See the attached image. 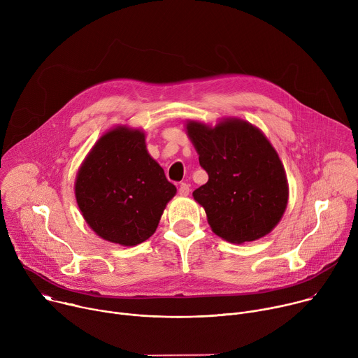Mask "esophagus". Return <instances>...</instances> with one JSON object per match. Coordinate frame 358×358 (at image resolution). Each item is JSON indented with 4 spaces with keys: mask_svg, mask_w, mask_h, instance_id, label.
Returning a JSON list of instances; mask_svg holds the SVG:
<instances>
[{
    "mask_svg": "<svg viewBox=\"0 0 358 358\" xmlns=\"http://www.w3.org/2000/svg\"><path fill=\"white\" fill-rule=\"evenodd\" d=\"M178 194L182 195V196L188 195V194H189V185L185 184V182H182V184L180 185V188H178Z\"/></svg>",
    "mask_w": 358,
    "mask_h": 358,
    "instance_id": "esophagus-1",
    "label": "esophagus"
}]
</instances>
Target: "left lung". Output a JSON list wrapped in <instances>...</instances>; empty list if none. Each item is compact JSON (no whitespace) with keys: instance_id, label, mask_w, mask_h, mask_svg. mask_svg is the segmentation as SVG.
I'll return each instance as SVG.
<instances>
[{"instance_id":"left-lung-1","label":"left lung","mask_w":358,"mask_h":358,"mask_svg":"<svg viewBox=\"0 0 358 358\" xmlns=\"http://www.w3.org/2000/svg\"><path fill=\"white\" fill-rule=\"evenodd\" d=\"M187 134L207 184L192 192L214 234L232 243L257 241L282 220L289 187L283 164L265 134L241 119L215 127L189 120Z\"/></svg>"}]
</instances>
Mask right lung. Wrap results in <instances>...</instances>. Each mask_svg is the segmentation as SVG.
I'll return each mask as SVG.
<instances>
[{
	"label": "right lung",
	"mask_w": 358,
	"mask_h": 358,
	"mask_svg": "<svg viewBox=\"0 0 358 358\" xmlns=\"http://www.w3.org/2000/svg\"><path fill=\"white\" fill-rule=\"evenodd\" d=\"M177 188L145 148L138 129L119 126L101 136L83 164L75 195L86 224L105 241L134 246L156 232Z\"/></svg>",
	"instance_id": "right-lung-1"
}]
</instances>
